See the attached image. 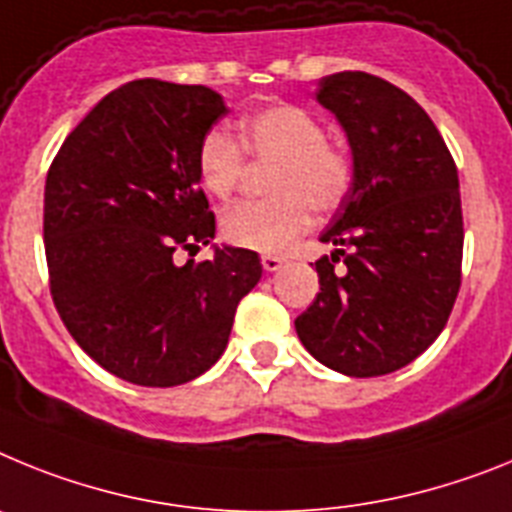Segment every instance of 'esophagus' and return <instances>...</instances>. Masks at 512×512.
<instances>
[{"mask_svg": "<svg viewBox=\"0 0 512 512\" xmlns=\"http://www.w3.org/2000/svg\"><path fill=\"white\" fill-rule=\"evenodd\" d=\"M283 257L278 255H262V268L268 270V273H275V270H281L283 268Z\"/></svg>", "mask_w": 512, "mask_h": 512, "instance_id": "esophagus-1", "label": "esophagus"}]
</instances>
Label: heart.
Instances as JSON below:
<instances>
[{
	"label": "heart",
	"instance_id": "obj_1",
	"mask_svg": "<svg viewBox=\"0 0 512 512\" xmlns=\"http://www.w3.org/2000/svg\"><path fill=\"white\" fill-rule=\"evenodd\" d=\"M275 159L268 201H242L221 219L226 242L257 252H283L311 226V206L332 211L353 185L348 151L324 139L314 113L293 102H270L239 118V144L213 128L198 144L195 170L203 188L226 198L242 177L244 157Z\"/></svg>",
	"mask_w": 512,
	"mask_h": 512
}]
</instances>
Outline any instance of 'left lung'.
Listing matches in <instances>:
<instances>
[{
    "instance_id": "obj_1",
    "label": "left lung",
    "mask_w": 512,
    "mask_h": 512,
    "mask_svg": "<svg viewBox=\"0 0 512 512\" xmlns=\"http://www.w3.org/2000/svg\"><path fill=\"white\" fill-rule=\"evenodd\" d=\"M317 102L348 136L353 185L319 237L335 252L314 262L319 293L296 332L332 371L384 376L433 345L459 293V172L430 115L386 79L330 74Z\"/></svg>"
}]
</instances>
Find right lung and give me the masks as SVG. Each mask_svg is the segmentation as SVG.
I'll return each instance as SVG.
<instances>
[{
  "instance_id": "obj_1",
  "label": "right lung",
  "mask_w": 512,
  "mask_h": 512,
  "mask_svg": "<svg viewBox=\"0 0 512 512\" xmlns=\"http://www.w3.org/2000/svg\"><path fill=\"white\" fill-rule=\"evenodd\" d=\"M229 113L203 84L136 79L102 97L66 136L46 177L43 242L53 304L79 348L139 386H177L219 361L257 252L216 247L198 188V144Z\"/></svg>"
}]
</instances>
